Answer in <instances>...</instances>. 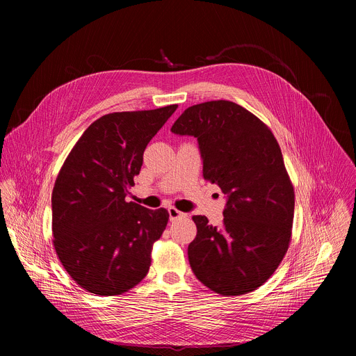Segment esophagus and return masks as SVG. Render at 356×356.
I'll return each mask as SVG.
<instances>
[{
  "mask_svg": "<svg viewBox=\"0 0 356 356\" xmlns=\"http://www.w3.org/2000/svg\"><path fill=\"white\" fill-rule=\"evenodd\" d=\"M184 216H186V214L181 213V211H179L177 209L169 207V218H170V221H175V220H177V218H181V217H184Z\"/></svg>",
  "mask_w": 356,
  "mask_h": 356,
  "instance_id": "1",
  "label": "esophagus"
}]
</instances>
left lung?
<instances>
[{
    "mask_svg": "<svg viewBox=\"0 0 356 356\" xmlns=\"http://www.w3.org/2000/svg\"><path fill=\"white\" fill-rule=\"evenodd\" d=\"M172 132L197 138L202 176L227 195L221 228L193 217L188 262L195 277L221 296L257 290L283 261L294 217V188L275 135L227 99L188 107Z\"/></svg>",
    "mask_w": 356,
    "mask_h": 356,
    "instance_id": "obj_1",
    "label": "left lung"
}]
</instances>
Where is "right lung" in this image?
Segmentation results:
<instances>
[{"instance_id":"add662e5","label":"right lung","mask_w":356,"mask_h":356,"mask_svg":"<svg viewBox=\"0 0 356 356\" xmlns=\"http://www.w3.org/2000/svg\"><path fill=\"white\" fill-rule=\"evenodd\" d=\"M177 106L111 113L94 121L66 158L52 191L54 246L84 290L118 296L149 272L169 213L125 201L143 152Z\"/></svg>"}]
</instances>
